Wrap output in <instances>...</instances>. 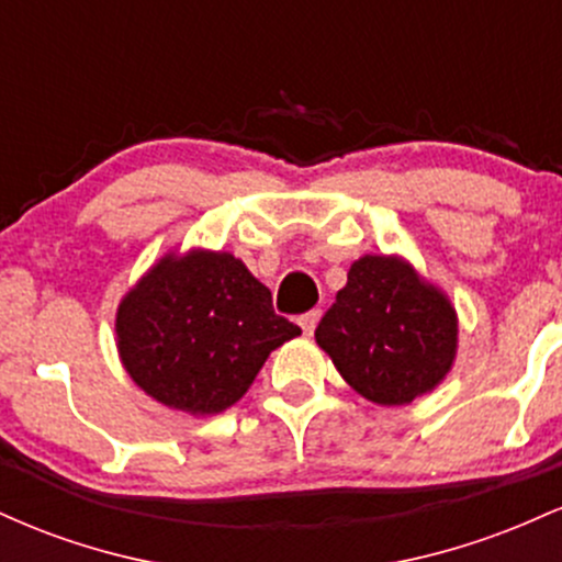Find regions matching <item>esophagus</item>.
<instances>
[{"mask_svg":"<svg viewBox=\"0 0 562 562\" xmlns=\"http://www.w3.org/2000/svg\"><path fill=\"white\" fill-rule=\"evenodd\" d=\"M317 322H319V312H317V308H312V312L301 314V317H299V325H301L303 335H312V333H314V327H317Z\"/></svg>","mask_w":562,"mask_h":562,"instance_id":"esophagus-1","label":"esophagus"}]
</instances>
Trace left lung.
Masks as SVG:
<instances>
[{"label": "left lung", "mask_w": 562, "mask_h": 562, "mask_svg": "<svg viewBox=\"0 0 562 562\" xmlns=\"http://www.w3.org/2000/svg\"><path fill=\"white\" fill-rule=\"evenodd\" d=\"M457 312L398 256H362L322 317L317 344L359 396L402 406L434 391L457 357Z\"/></svg>", "instance_id": "1"}]
</instances>
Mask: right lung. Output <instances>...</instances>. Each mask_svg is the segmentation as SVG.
<instances>
[{
	"instance_id": "1",
	"label": "right lung",
	"mask_w": 562,
	"mask_h": 562,
	"mask_svg": "<svg viewBox=\"0 0 562 562\" xmlns=\"http://www.w3.org/2000/svg\"><path fill=\"white\" fill-rule=\"evenodd\" d=\"M295 335L301 327L277 317L269 288L224 250L166 254L115 314L128 378L195 417L240 402L269 353Z\"/></svg>"
}]
</instances>
